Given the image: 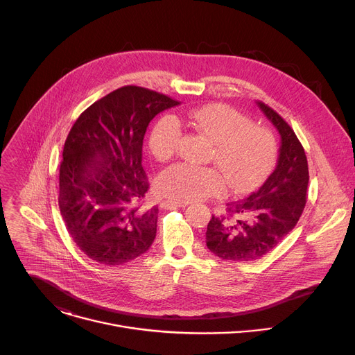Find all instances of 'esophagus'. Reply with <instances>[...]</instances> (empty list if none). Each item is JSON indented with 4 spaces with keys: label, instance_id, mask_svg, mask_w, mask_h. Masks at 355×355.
Segmentation results:
<instances>
[{
    "label": "esophagus",
    "instance_id": "1",
    "mask_svg": "<svg viewBox=\"0 0 355 355\" xmlns=\"http://www.w3.org/2000/svg\"><path fill=\"white\" fill-rule=\"evenodd\" d=\"M162 208H185L188 207V202L185 200H175V199H163Z\"/></svg>",
    "mask_w": 355,
    "mask_h": 355
}]
</instances>
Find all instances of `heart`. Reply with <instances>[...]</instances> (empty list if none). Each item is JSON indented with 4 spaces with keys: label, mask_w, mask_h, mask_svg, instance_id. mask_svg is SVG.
Here are the masks:
<instances>
[{
    "label": "heart",
    "mask_w": 355,
    "mask_h": 355,
    "mask_svg": "<svg viewBox=\"0 0 355 355\" xmlns=\"http://www.w3.org/2000/svg\"><path fill=\"white\" fill-rule=\"evenodd\" d=\"M184 123L214 141L212 160L222 170L233 191H245L261 181L271 170L277 147L271 133L252 126L250 119L232 107L212 104L191 111ZM182 129L171 115L162 116L150 130L148 146L153 156L168 160L180 144ZM159 188L181 200H200L225 192L223 177L212 168L177 163L162 171Z\"/></svg>",
    "instance_id": "heart-1"
}]
</instances>
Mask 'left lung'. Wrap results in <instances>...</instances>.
I'll return each mask as SVG.
<instances>
[{
  "label": "left lung",
  "mask_w": 355,
  "mask_h": 355,
  "mask_svg": "<svg viewBox=\"0 0 355 355\" xmlns=\"http://www.w3.org/2000/svg\"><path fill=\"white\" fill-rule=\"evenodd\" d=\"M257 105L281 136L279 156L275 170L257 191L229 204L227 216H212L208 223V248L230 261H252L268 254L296 226L306 205L309 168L305 150L279 114L261 101ZM234 214L245 219L232 221Z\"/></svg>",
  "instance_id": "1"
}]
</instances>
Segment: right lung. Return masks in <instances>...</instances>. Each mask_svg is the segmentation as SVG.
I'll return each instance as SVG.
<instances>
[{
	"instance_id": "1",
	"label": "right lung",
	"mask_w": 355,
	"mask_h": 355,
	"mask_svg": "<svg viewBox=\"0 0 355 355\" xmlns=\"http://www.w3.org/2000/svg\"><path fill=\"white\" fill-rule=\"evenodd\" d=\"M180 103L153 89L125 85L88 107L63 147L59 208L84 254L104 266L129 263L153 244L159 208H143L146 129Z\"/></svg>"
}]
</instances>
